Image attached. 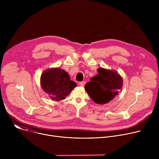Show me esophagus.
<instances>
[{
    "label": "esophagus",
    "mask_w": 159,
    "mask_h": 159,
    "mask_svg": "<svg viewBox=\"0 0 159 159\" xmlns=\"http://www.w3.org/2000/svg\"><path fill=\"white\" fill-rule=\"evenodd\" d=\"M85 81L80 82L79 83V85H80V86H82V87H84V86L85 85Z\"/></svg>",
    "instance_id": "34e87169"
}]
</instances>
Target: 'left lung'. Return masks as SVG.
<instances>
[{"label": "left lung", "instance_id": "8db88e82", "mask_svg": "<svg viewBox=\"0 0 159 159\" xmlns=\"http://www.w3.org/2000/svg\"><path fill=\"white\" fill-rule=\"evenodd\" d=\"M98 72L85 84V89L95 103L104 104L118 95L123 86V79L118 72L102 67L99 68Z\"/></svg>", "mask_w": 159, "mask_h": 159}]
</instances>
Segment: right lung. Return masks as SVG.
Instances as JSON below:
<instances>
[{
	"instance_id": "add662e5",
	"label": "right lung",
	"mask_w": 159,
	"mask_h": 159,
	"mask_svg": "<svg viewBox=\"0 0 159 159\" xmlns=\"http://www.w3.org/2000/svg\"><path fill=\"white\" fill-rule=\"evenodd\" d=\"M42 89L53 100H63L77 86V83L70 80L69 75L59 68H52L44 70L40 78Z\"/></svg>"
}]
</instances>
